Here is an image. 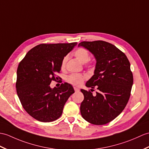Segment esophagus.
I'll list each match as a JSON object with an SVG mask.
<instances>
[{
  "label": "esophagus",
  "mask_w": 149,
  "mask_h": 149,
  "mask_svg": "<svg viewBox=\"0 0 149 149\" xmlns=\"http://www.w3.org/2000/svg\"><path fill=\"white\" fill-rule=\"evenodd\" d=\"M74 90H75V91H79V89L77 88L74 87Z\"/></svg>",
  "instance_id": "1"
}]
</instances>
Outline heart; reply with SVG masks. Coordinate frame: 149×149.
<instances>
[{
    "label": "heart",
    "instance_id": "b5f03b06",
    "mask_svg": "<svg viewBox=\"0 0 149 149\" xmlns=\"http://www.w3.org/2000/svg\"><path fill=\"white\" fill-rule=\"evenodd\" d=\"M74 56L77 60L81 62V63L84 64L87 62L89 59V54L88 51L84 49V48H79L77 50H76L74 53ZM68 56H66L61 61V68H63L65 67L67 61L68 60ZM86 76L82 75L80 74H72L69 76L67 78V81L70 82L71 84L80 86L82 84L83 82L85 80Z\"/></svg>",
    "mask_w": 149,
    "mask_h": 149
}]
</instances>
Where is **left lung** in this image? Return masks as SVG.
I'll return each mask as SVG.
<instances>
[{
	"instance_id": "1",
	"label": "left lung",
	"mask_w": 149,
	"mask_h": 149,
	"mask_svg": "<svg viewBox=\"0 0 149 149\" xmlns=\"http://www.w3.org/2000/svg\"><path fill=\"white\" fill-rule=\"evenodd\" d=\"M78 47L85 48L95 58L94 75L86 86L98 89L96 96L81 89L84 96L81 116L88 123L103 125L118 116L128 102L133 83L130 61L121 51L105 41H84Z\"/></svg>"
}]
</instances>
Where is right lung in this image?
<instances>
[{
    "mask_svg": "<svg viewBox=\"0 0 149 149\" xmlns=\"http://www.w3.org/2000/svg\"><path fill=\"white\" fill-rule=\"evenodd\" d=\"M77 42L40 44L30 49L17 69L16 91L23 107L30 116L41 122L60 117L70 96L74 93L70 84L51 88L52 80L58 79L61 61Z\"/></svg>",
    "mask_w": 149,
    "mask_h": 149,
    "instance_id": "add662e5",
    "label": "right lung"
}]
</instances>
